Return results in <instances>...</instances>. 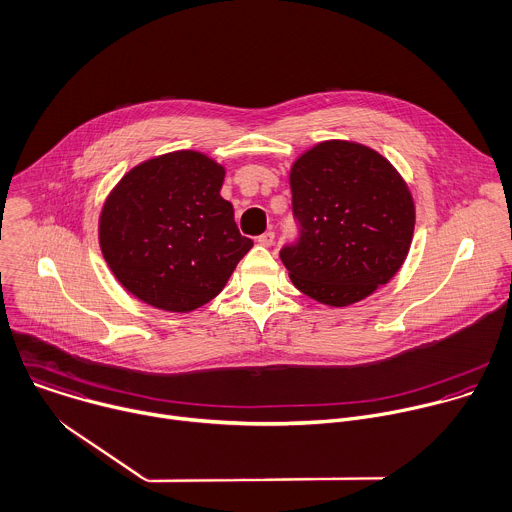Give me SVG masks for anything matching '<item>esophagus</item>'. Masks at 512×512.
<instances>
[{"label":"esophagus","mask_w":512,"mask_h":512,"mask_svg":"<svg viewBox=\"0 0 512 512\" xmlns=\"http://www.w3.org/2000/svg\"><path fill=\"white\" fill-rule=\"evenodd\" d=\"M260 246H272L274 244V232H264L262 236H258V240H256Z\"/></svg>","instance_id":"1"}]
</instances>
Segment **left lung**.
<instances>
[{"label": "left lung", "mask_w": 512, "mask_h": 512, "mask_svg": "<svg viewBox=\"0 0 512 512\" xmlns=\"http://www.w3.org/2000/svg\"><path fill=\"white\" fill-rule=\"evenodd\" d=\"M300 240L280 260L313 300L349 306L387 284L410 252L416 206L399 171L375 149L331 139L290 167Z\"/></svg>", "instance_id": "8db88e82"}]
</instances>
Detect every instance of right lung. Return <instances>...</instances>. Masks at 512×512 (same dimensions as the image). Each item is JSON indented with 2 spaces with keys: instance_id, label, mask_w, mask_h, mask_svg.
<instances>
[{
  "instance_id": "obj_1",
  "label": "right lung",
  "mask_w": 512,
  "mask_h": 512,
  "mask_svg": "<svg viewBox=\"0 0 512 512\" xmlns=\"http://www.w3.org/2000/svg\"><path fill=\"white\" fill-rule=\"evenodd\" d=\"M226 167L193 149L151 157L111 189L98 244L135 298L167 313H191L216 298L252 248L220 195Z\"/></svg>"
}]
</instances>
